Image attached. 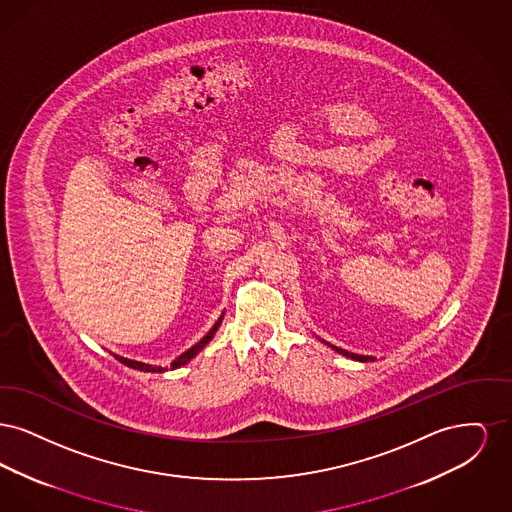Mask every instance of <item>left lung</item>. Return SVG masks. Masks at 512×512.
<instances>
[{
  "mask_svg": "<svg viewBox=\"0 0 512 512\" xmlns=\"http://www.w3.org/2000/svg\"><path fill=\"white\" fill-rule=\"evenodd\" d=\"M328 343V341H326ZM330 345V343H328ZM332 349H336L340 355H345V357H349V359H353V361H359V363H366V361H374V357H368V355H357V353H349V351H345V349H340V347H336V345H330Z\"/></svg>",
  "mask_w": 512,
  "mask_h": 512,
  "instance_id": "left-lung-1",
  "label": "left lung"
}]
</instances>
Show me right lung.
Returning a JSON list of instances; mask_svg holds the SVG:
<instances>
[{
    "label": "right lung",
    "mask_w": 512,
    "mask_h": 512,
    "mask_svg": "<svg viewBox=\"0 0 512 512\" xmlns=\"http://www.w3.org/2000/svg\"><path fill=\"white\" fill-rule=\"evenodd\" d=\"M222 317H224V313L220 315L219 320L215 322V326L201 338V340L197 341L195 345H192L188 351H184L178 359H174L171 363V370L174 368H180V366L186 365V363H190L192 359H194L195 355L209 343V341L213 340V336H215V332L219 330L220 322H222ZM117 357V361H121L122 365L130 366V368H136V370H144V372H165L167 368H163V366H153L146 365V363H140V361H132V359H124V357H119V355H115Z\"/></svg>",
    "instance_id": "add662e5"
}]
</instances>
